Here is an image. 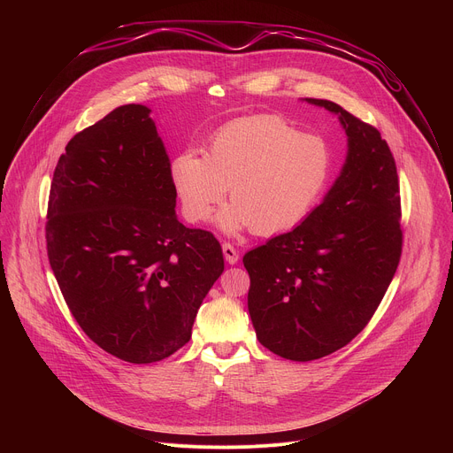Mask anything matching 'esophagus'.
Masks as SVG:
<instances>
[{"instance_id": "obj_1", "label": "esophagus", "mask_w": 453, "mask_h": 453, "mask_svg": "<svg viewBox=\"0 0 453 453\" xmlns=\"http://www.w3.org/2000/svg\"><path fill=\"white\" fill-rule=\"evenodd\" d=\"M222 252H224L226 262H227L229 265H234V264H238V260H240V254H238V250H236V249H234L231 243L224 242V243H222Z\"/></svg>"}]
</instances>
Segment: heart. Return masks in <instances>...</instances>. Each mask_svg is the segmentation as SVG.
Returning <instances> with one entry per match:
<instances>
[{
    "instance_id": "heart-1",
    "label": "heart",
    "mask_w": 453,
    "mask_h": 453,
    "mask_svg": "<svg viewBox=\"0 0 453 453\" xmlns=\"http://www.w3.org/2000/svg\"><path fill=\"white\" fill-rule=\"evenodd\" d=\"M332 172V150L320 136L303 134L274 114L224 125L208 143L206 157L179 154L172 180L184 217L210 220L229 188L233 204L219 226L256 234H278L297 226L317 203Z\"/></svg>"
}]
</instances>
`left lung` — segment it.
Here are the masks:
<instances>
[{
    "instance_id": "8db88e82",
    "label": "left lung",
    "mask_w": 453,
    "mask_h": 453,
    "mask_svg": "<svg viewBox=\"0 0 453 453\" xmlns=\"http://www.w3.org/2000/svg\"><path fill=\"white\" fill-rule=\"evenodd\" d=\"M346 165L296 229L249 250L247 304L256 337L273 353L308 362L349 344L371 320L398 269L403 229L393 152L376 127L330 100Z\"/></svg>"
}]
</instances>
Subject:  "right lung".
I'll use <instances>...</instances> for the list:
<instances>
[{"mask_svg":"<svg viewBox=\"0 0 453 453\" xmlns=\"http://www.w3.org/2000/svg\"><path fill=\"white\" fill-rule=\"evenodd\" d=\"M145 105L114 109L75 134L53 172L46 249L84 334L131 364L191 337L224 271L219 240L175 217L172 165Z\"/></svg>","mask_w":453,"mask_h":453,"instance_id":"right-lung-1","label":"right lung"}]
</instances>
